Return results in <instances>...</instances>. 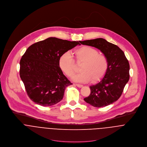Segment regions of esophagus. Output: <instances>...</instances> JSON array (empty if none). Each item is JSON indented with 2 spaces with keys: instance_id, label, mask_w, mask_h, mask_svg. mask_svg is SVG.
Returning a JSON list of instances; mask_svg holds the SVG:
<instances>
[{
  "instance_id": "esophagus-1",
  "label": "esophagus",
  "mask_w": 147,
  "mask_h": 147,
  "mask_svg": "<svg viewBox=\"0 0 147 147\" xmlns=\"http://www.w3.org/2000/svg\"><path fill=\"white\" fill-rule=\"evenodd\" d=\"M76 86L77 87H79V88H81V87H83V85H82V84H76Z\"/></svg>"
}]
</instances>
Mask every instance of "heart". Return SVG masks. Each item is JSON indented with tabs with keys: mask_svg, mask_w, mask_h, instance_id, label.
<instances>
[{
	"mask_svg": "<svg viewBox=\"0 0 147 147\" xmlns=\"http://www.w3.org/2000/svg\"><path fill=\"white\" fill-rule=\"evenodd\" d=\"M74 54L78 63H82L80 73L73 79L78 82H88L92 80L95 82L100 80L106 74L109 66L106 56L99 54L97 49L88 46H83L76 49ZM60 69L67 76L72 77L76 71L75 60L69 53H63L59 60Z\"/></svg>",
	"mask_w": 147,
	"mask_h": 147,
	"instance_id": "obj_1",
	"label": "heart"
}]
</instances>
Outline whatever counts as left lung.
<instances>
[{
  "instance_id": "left-lung-1",
  "label": "left lung",
  "mask_w": 147,
  "mask_h": 147,
  "mask_svg": "<svg viewBox=\"0 0 147 147\" xmlns=\"http://www.w3.org/2000/svg\"><path fill=\"white\" fill-rule=\"evenodd\" d=\"M79 42L99 49L109 63L105 75L97 84L90 87V95L84 100L96 107L115 102L121 96L129 79V64L123 52L116 45L102 38Z\"/></svg>"
}]
</instances>
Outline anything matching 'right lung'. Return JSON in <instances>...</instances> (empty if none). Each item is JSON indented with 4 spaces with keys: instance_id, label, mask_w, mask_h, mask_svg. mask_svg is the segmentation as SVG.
Instances as JSON below:
<instances>
[{
    "instance_id": "add662e5",
    "label": "right lung",
    "mask_w": 147,
    "mask_h": 147,
    "mask_svg": "<svg viewBox=\"0 0 147 147\" xmlns=\"http://www.w3.org/2000/svg\"><path fill=\"white\" fill-rule=\"evenodd\" d=\"M78 45L79 41L49 37L27 49L20 61V75L32 101L50 106L62 100L66 87L72 83L60 69L59 60Z\"/></svg>"
}]
</instances>
